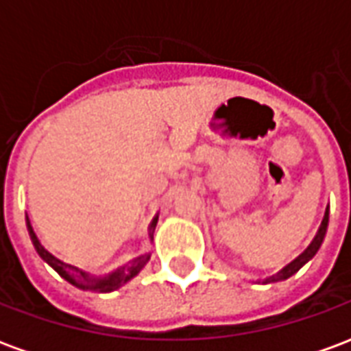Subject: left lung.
<instances>
[{
	"instance_id": "left-lung-1",
	"label": "left lung",
	"mask_w": 351,
	"mask_h": 351,
	"mask_svg": "<svg viewBox=\"0 0 351 351\" xmlns=\"http://www.w3.org/2000/svg\"><path fill=\"white\" fill-rule=\"evenodd\" d=\"M327 226H329V206L325 208L324 220H322V223H319V229H317L316 237H314V241L310 243L308 248L302 252L299 258H295L291 263H287L284 269H280L276 274H272V276H269V278H265L263 284H272V282H282V280H287L289 276H293L295 272L299 271L301 267H304V265L308 263L310 259L314 258V256L317 254V250H319L322 243H324L325 233H327Z\"/></svg>"
}]
</instances>
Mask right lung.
I'll return each instance as SVG.
<instances>
[{
	"instance_id": "obj_1",
	"label": "right lung",
	"mask_w": 351,
	"mask_h": 351,
	"mask_svg": "<svg viewBox=\"0 0 351 351\" xmlns=\"http://www.w3.org/2000/svg\"><path fill=\"white\" fill-rule=\"evenodd\" d=\"M26 226H27V233H29V239L34 243L35 250L37 254L41 256V259L45 263H49L54 271L65 278L69 284H73L75 287L79 289H84V291H95V293H110V291H116L120 289L122 286H125L130 280H133L137 276L138 272L145 269V265L150 261V256L152 252H146V254H141L137 258H133L130 263L122 265L118 267L116 271L107 272V274H93V272H88L84 269H80L77 265L67 263L64 259L56 258L54 254L50 250L45 248V244L41 243V239L37 237L35 233L34 226L32 221L26 216ZM156 226H158V216L154 218L152 223H150V229H148V237H150V243L154 241V231H156Z\"/></svg>"
}]
</instances>
